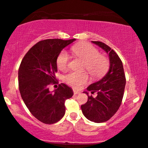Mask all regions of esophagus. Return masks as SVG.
Segmentation results:
<instances>
[{
  "instance_id": "esophagus-1",
  "label": "esophagus",
  "mask_w": 148,
  "mask_h": 148,
  "mask_svg": "<svg viewBox=\"0 0 148 148\" xmlns=\"http://www.w3.org/2000/svg\"><path fill=\"white\" fill-rule=\"evenodd\" d=\"M74 94H81V92H79V91H77V90H74Z\"/></svg>"
}]
</instances>
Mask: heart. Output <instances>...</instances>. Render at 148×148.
Returning a JSON list of instances; mask_svg holds the SVG:
<instances>
[{"label":"heart","instance_id":"heart-1","mask_svg":"<svg viewBox=\"0 0 148 148\" xmlns=\"http://www.w3.org/2000/svg\"><path fill=\"white\" fill-rule=\"evenodd\" d=\"M73 54L83 60V67L94 79H100L106 74L108 69V60L103 55L99 54V50L88 42H81L72 48ZM69 58L65 51H63L57 58V66L60 70L65 71L68 68ZM67 84L74 88H79L88 81V76L86 72H72L64 77Z\"/></svg>","mask_w":148,"mask_h":148}]
</instances>
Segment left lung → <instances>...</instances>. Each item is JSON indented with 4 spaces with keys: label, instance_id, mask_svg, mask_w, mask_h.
<instances>
[{
    "label": "left lung",
    "instance_id": "1",
    "mask_svg": "<svg viewBox=\"0 0 148 148\" xmlns=\"http://www.w3.org/2000/svg\"><path fill=\"white\" fill-rule=\"evenodd\" d=\"M103 49L109 56L110 67L102 79L90 84L87 88L92 94L97 96H88L87 103L81 106L82 112L88 120L94 123L108 121L118 111L121 104L125 87V76L123 66L116 53L102 42L92 41ZM85 92L88 95V92Z\"/></svg>",
    "mask_w": 148,
    "mask_h": 148
}]
</instances>
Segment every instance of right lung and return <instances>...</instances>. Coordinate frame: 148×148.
I'll return each instance as SVG.
<instances>
[{"label": "right lung", "mask_w": 148, "mask_h": 148, "mask_svg": "<svg viewBox=\"0 0 148 148\" xmlns=\"http://www.w3.org/2000/svg\"><path fill=\"white\" fill-rule=\"evenodd\" d=\"M76 39H47L37 42L24 56L18 69L19 91L25 104L35 118L46 124L58 122L65 113V102L73 96L72 89L56 83L57 58L61 51Z\"/></svg>", "instance_id": "right-lung-1"}]
</instances>
